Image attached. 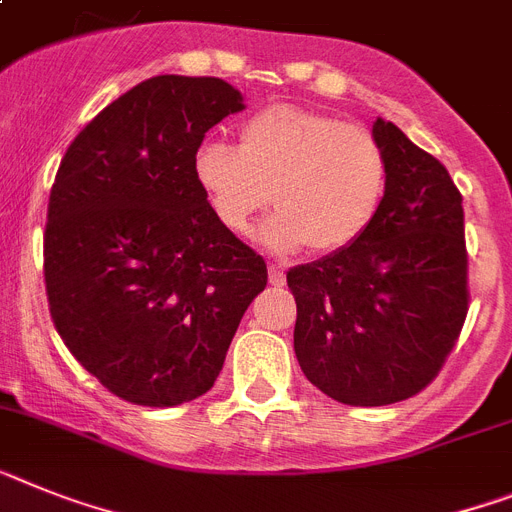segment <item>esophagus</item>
I'll return each mask as SVG.
<instances>
[{
    "instance_id": "esophagus-1",
    "label": "esophagus",
    "mask_w": 512,
    "mask_h": 512,
    "mask_svg": "<svg viewBox=\"0 0 512 512\" xmlns=\"http://www.w3.org/2000/svg\"><path fill=\"white\" fill-rule=\"evenodd\" d=\"M269 282H272L274 287H285V269H279L277 264H272L269 266Z\"/></svg>"
}]
</instances>
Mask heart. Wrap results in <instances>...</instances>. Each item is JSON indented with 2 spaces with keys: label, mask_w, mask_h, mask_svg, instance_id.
<instances>
[{
  "label": "heart",
  "mask_w": 512,
  "mask_h": 512,
  "mask_svg": "<svg viewBox=\"0 0 512 512\" xmlns=\"http://www.w3.org/2000/svg\"><path fill=\"white\" fill-rule=\"evenodd\" d=\"M194 178L214 217L235 235L251 230L266 204L277 212L259 243L274 253H334L352 246L381 212L388 157L373 131L329 113L272 106L240 126V144L207 139Z\"/></svg>",
  "instance_id": "b5f03b06"
}]
</instances>
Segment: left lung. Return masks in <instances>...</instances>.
I'll return each mask as SVG.
<instances>
[{
  "label": "left lung",
  "mask_w": 512,
  "mask_h": 512,
  "mask_svg": "<svg viewBox=\"0 0 512 512\" xmlns=\"http://www.w3.org/2000/svg\"><path fill=\"white\" fill-rule=\"evenodd\" d=\"M388 189L352 243L287 272L295 357L334 401L386 406L443 368L469 310L461 194L448 170L399 126L375 119Z\"/></svg>",
  "instance_id": "8db88e82"
}]
</instances>
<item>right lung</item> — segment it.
<instances>
[{
	"label": "right lung",
	"mask_w": 512,
	"mask_h": 512,
	"mask_svg": "<svg viewBox=\"0 0 512 512\" xmlns=\"http://www.w3.org/2000/svg\"><path fill=\"white\" fill-rule=\"evenodd\" d=\"M246 108L220 77L139 82L69 144L43 235L51 318L119 399L178 406L214 386L266 264L209 207L194 152Z\"/></svg>",
	"instance_id": "1"
}]
</instances>
